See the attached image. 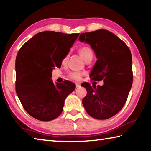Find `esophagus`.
<instances>
[{
	"instance_id": "34e87169",
	"label": "esophagus",
	"mask_w": 151,
	"mask_h": 151,
	"mask_svg": "<svg viewBox=\"0 0 151 151\" xmlns=\"http://www.w3.org/2000/svg\"><path fill=\"white\" fill-rule=\"evenodd\" d=\"M76 88L80 87V86H81V84H80V83H76Z\"/></svg>"
}]
</instances>
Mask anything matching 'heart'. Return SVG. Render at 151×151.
I'll return each instance as SVG.
<instances>
[{"mask_svg": "<svg viewBox=\"0 0 151 151\" xmlns=\"http://www.w3.org/2000/svg\"><path fill=\"white\" fill-rule=\"evenodd\" d=\"M78 52L80 53V55L84 60L85 61L87 60L89 58H93V50L91 49L90 47H83L80 48L78 49ZM68 56L66 55V57L63 58V63H65L66 62V60L68 59ZM81 75L80 73H71L69 74V77L71 79H73V80H75V81H77L79 80L81 78Z\"/></svg>", "mask_w": 151, "mask_h": 151, "instance_id": "heart-1", "label": "heart"}]
</instances>
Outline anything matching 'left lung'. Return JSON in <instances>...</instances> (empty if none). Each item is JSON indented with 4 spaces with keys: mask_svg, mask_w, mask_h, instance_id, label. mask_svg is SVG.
<instances>
[{
    "mask_svg": "<svg viewBox=\"0 0 151 151\" xmlns=\"http://www.w3.org/2000/svg\"><path fill=\"white\" fill-rule=\"evenodd\" d=\"M78 40L90 45L97 60L92 69L91 80H103V86H81L87 91L83 104L91 116L108 119L116 114L126 103L133 75L131 50L121 39L107 30L81 34Z\"/></svg>",
    "mask_w": 151,
    "mask_h": 151,
    "instance_id": "1",
    "label": "left lung"
}]
</instances>
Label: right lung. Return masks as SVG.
I'll return each mask as SVG.
<instances>
[{"label": "right lung", "mask_w": 151, "mask_h": 151, "mask_svg": "<svg viewBox=\"0 0 151 151\" xmlns=\"http://www.w3.org/2000/svg\"><path fill=\"white\" fill-rule=\"evenodd\" d=\"M78 35L40 32L20 48L15 63L16 92L25 111L35 119L49 121L57 118L66 98L75 89L72 82L55 85L51 77L52 70L60 67Z\"/></svg>", "instance_id": "add662e5"}]
</instances>
